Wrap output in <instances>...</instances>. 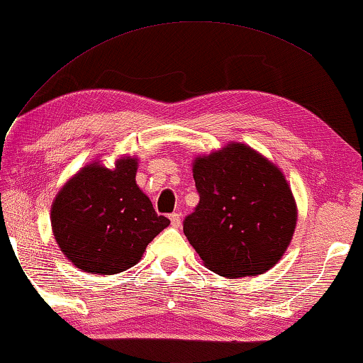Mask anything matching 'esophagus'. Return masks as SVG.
<instances>
[{
  "mask_svg": "<svg viewBox=\"0 0 363 363\" xmlns=\"http://www.w3.org/2000/svg\"><path fill=\"white\" fill-rule=\"evenodd\" d=\"M169 220H171V224L174 228L181 226V215H179V213H172V215H169Z\"/></svg>",
  "mask_w": 363,
  "mask_h": 363,
  "instance_id": "esophagus-1",
  "label": "esophagus"
}]
</instances>
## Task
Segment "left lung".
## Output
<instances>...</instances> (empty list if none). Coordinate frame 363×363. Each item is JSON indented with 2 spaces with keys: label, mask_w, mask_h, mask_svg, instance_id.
<instances>
[{
  "label": "left lung",
  "mask_w": 363,
  "mask_h": 363,
  "mask_svg": "<svg viewBox=\"0 0 363 363\" xmlns=\"http://www.w3.org/2000/svg\"><path fill=\"white\" fill-rule=\"evenodd\" d=\"M200 202L184 234L205 267L224 278L263 274L281 260L297 224V205L278 166L231 142L192 163Z\"/></svg>",
  "instance_id": "left-lung-1"
}]
</instances>
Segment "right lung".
Returning a JSON list of instances; mask_svg holds the SVG:
<instances>
[{"label":"right lung","instance_id":"1","mask_svg":"<svg viewBox=\"0 0 363 363\" xmlns=\"http://www.w3.org/2000/svg\"><path fill=\"white\" fill-rule=\"evenodd\" d=\"M139 161L99 160L69 179L51 203V229L62 254L80 272L116 274L140 262L147 245L169 226L135 182Z\"/></svg>","mask_w":363,"mask_h":363}]
</instances>
